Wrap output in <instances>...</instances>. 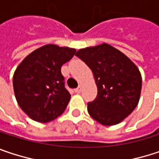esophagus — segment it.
I'll return each mask as SVG.
<instances>
[{"label":"esophagus","instance_id":"esophagus-1","mask_svg":"<svg viewBox=\"0 0 159 159\" xmlns=\"http://www.w3.org/2000/svg\"><path fill=\"white\" fill-rule=\"evenodd\" d=\"M81 91H82V85H79L77 88H75V92L76 93H81Z\"/></svg>","mask_w":159,"mask_h":159}]
</instances>
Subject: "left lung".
<instances>
[{
	"label": "left lung",
	"mask_w": 159,
	"mask_h": 159,
	"mask_svg": "<svg viewBox=\"0 0 159 159\" xmlns=\"http://www.w3.org/2000/svg\"><path fill=\"white\" fill-rule=\"evenodd\" d=\"M75 55L94 74L97 95L87 104L89 115L104 125L120 123L137 107L142 87L135 64L107 43L77 51Z\"/></svg>",
	"instance_id": "left-lung-1"
}]
</instances>
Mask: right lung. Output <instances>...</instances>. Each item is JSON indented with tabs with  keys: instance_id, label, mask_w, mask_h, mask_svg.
I'll return each mask as SVG.
<instances>
[{
	"instance_id": "right-lung-1",
	"label": "right lung",
	"mask_w": 159,
	"mask_h": 159,
	"mask_svg": "<svg viewBox=\"0 0 159 159\" xmlns=\"http://www.w3.org/2000/svg\"><path fill=\"white\" fill-rule=\"evenodd\" d=\"M75 50L47 44L30 53L13 75L16 100L33 120L47 123L61 116L71 94L65 88L61 67Z\"/></svg>"
}]
</instances>
